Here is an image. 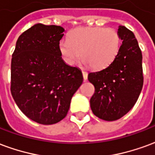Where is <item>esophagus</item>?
<instances>
[{"mask_svg":"<svg viewBox=\"0 0 155 155\" xmlns=\"http://www.w3.org/2000/svg\"><path fill=\"white\" fill-rule=\"evenodd\" d=\"M82 74H83V78H84V81H86L88 79V73L86 71H82Z\"/></svg>","mask_w":155,"mask_h":155,"instance_id":"esophagus-1","label":"esophagus"}]
</instances>
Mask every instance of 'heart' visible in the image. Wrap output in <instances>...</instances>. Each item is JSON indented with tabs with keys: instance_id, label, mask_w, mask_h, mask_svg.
Returning <instances> with one entry per match:
<instances>
[{
	"instance_id": "obj_1",
	"label": "heart",
	"mask_w": 155,
	"mask_h": 155,
	"mask_svg": "<svg viewBox=\"0 0 155 155\" xmlns=\"http://www.w3.org/2000/svg\"><path fill=\"white\" fill-rule=\"evenodd\" d=\"M120 45V35L114 29L82 27L74 30L70 39L61 40L60 51L68 64H77L83 56L84 64L99 70L107 67L114 61Z\"/></svg>"
}]
</instances>
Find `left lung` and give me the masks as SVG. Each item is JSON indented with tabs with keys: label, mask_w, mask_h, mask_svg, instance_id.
Instances as JSON below:
<instances>
[{
	"label": "left lung",
	"mask_w": 155,
	"mask_h": 155,
	"mask_svg": "<svg viewBox=\"0 0 155 155\" xmlns=\"http://www.w3.org/2000/svg\"><path fill=\"white\" fill-rule=\"evenodd\" d=\"M122 41L116 57L109 66L88 74L94 84L91 108L106 121L120 119L133 108L143 87L142 53L134 33L124 25L117 32Z\"/></svg>",
	"instance_id": "1"
}]
</instances>
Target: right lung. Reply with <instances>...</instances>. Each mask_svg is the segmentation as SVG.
Instances as JSON below:
<instances>
[{
    "label": "right lung",
    "mask_w": 155,
    "mask_h": 155,
    "mask_svg": "<svg viewBox=\"0 0 155 155\" xmlns=\"http://www.w3.org/2000/svg\"><path fill=\"white\" fill-rule=\"evenodd\" d=\"M64 29L35 24L16 41L12 59V97L36 123L53 124L66 116L71 98L83 82L82 72L62 60Z\"/></svg>",
    "instance_id": "add662e5"
}]
</instances>
